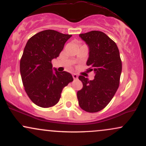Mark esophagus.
Instances as JSON below:
<instances>
[{"mask_svg": "<svg viewBox=\"0 0 146 146\" xmlns=\"http://www.w3.org/2000/svg\"><path fill=\"white\" fill-rule=\"evenodd\" d=\"M73 79H74V80H76V79H78V75L77 74H73Z\"/></svg>", "mask_w": 146, "mask_h": 146, "instance_id": "obj_1", "label": "esophagus"}]
</instances>
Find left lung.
Segmentation results:
<instances>
[{
	"mask_svg": "<svg viewBox=\"0 0 146 146\" xmlns=\"http://www.w3.org/2000/svg\"><path fill=\"white\" fill-rule=\"evenodd\" d=\"M80 37L89 48L86 62L95 79L88 80L79 76L83 88L77 93L80 108L88 113H97L105 108L117 92L119 85L122 64L116 43L104 32L91 31Z\"/></svg>",
	"mask_w": 146,
	"mask_h": 146,
	"instance_id": "8db88e82",
	"label": "left lung"
}]
</instances>
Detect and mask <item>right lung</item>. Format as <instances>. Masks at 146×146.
Masks as SVG:
<instances>
[{"instance_id": "obj_1", "label": "right lung", "mask_w": 146, "mask_h": 146, "mask_svg": "<svg viewBox=\"0 0 146 146\" xmlns=\"http://www.w3.org/2000/svg\"><path fill=\"white\" fill-rule=\"evenodd\" d=\"M71 36L48 29L35 34L27 42L20 71L27 94L38 106L49 108L56 105L63 88L73 80L68 72L53 71L51 64Z\"/></svg>"}]
</instances>
